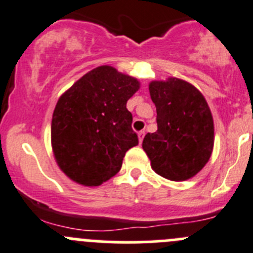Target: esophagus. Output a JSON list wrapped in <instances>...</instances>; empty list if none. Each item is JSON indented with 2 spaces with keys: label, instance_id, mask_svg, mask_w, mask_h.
I'll return each instance as SVG.
<instances>
[{
  "label": "esophagus",
  "instance_id": "34e87169",
  "mask_svg": "<svg viewBox=\"0 0 253 253\" xmlns=\"http://www.w3.org/2000/svg\"><path fill=\"white\" fill-rule=\"evenodd\" d=\"M143 137H144V131H139V132H138V139H139V142L143 141Z\"/></svg>",
  "mask_w": 253,
  "mask_h": 253
}]
</instances>
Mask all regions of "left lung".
<instances>
[{
    "label": "left lung",
    "mask_w": 253,
    "mask_h": 253,
    "mask_svg": "<svg viewBox=\"0 0 253 253\" xmlns=\"http://www.w3.org/2000/svg\"><path fill=\"white\" fill-rule=\"evenodd\" d=\"M157 129L143 139L153 170L169 180L194 176L208 163L214 146V122L207 100L192 84L169 78L152 82Z\"/></svg>",
    "instance_id": "left-lung-1"
}]
</instances>
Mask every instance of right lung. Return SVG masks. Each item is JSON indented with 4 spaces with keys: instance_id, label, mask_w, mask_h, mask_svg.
I'll list each match as a JSON object with an SVG mask.
<instances>
[{
    "instance_id": "obj_1",
    "label": "right lung",
    "mask_w": 253,
    "mask_h": 253,
    "mask_svg": "<svg viewBox=\"0 0 253 253\" xmlns=\"http://www.w3.org/2000/svg\"><path fill=\"white\" fill-rule=\"evenodd\" d=\"M138 89L134 78L104 65L61 95L51 120V146L70 179L96 186L119 173L126 152L138 144L126 107Z\"/></svg>"
}]
</instances>
